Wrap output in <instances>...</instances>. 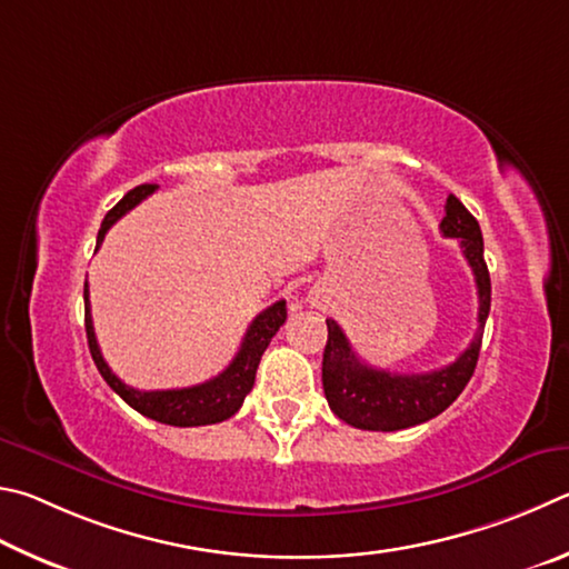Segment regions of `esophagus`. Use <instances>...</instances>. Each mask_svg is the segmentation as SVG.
<instances>
[{"label": "esophagus", "instance_id": "obj_1", "mask_svg": "<svg viewBox=\"0 0 569 569\" xmlns=\"http://www.w3.org/2000/svg\"><path fill=\"white\" fill-rule=\"evenodd\" d=\"M310 300H312V305H315V307H322V305L327 302V292H325V287H312Z\"/></svg>", "mask_w": 569, "mask_h": 569}]
</instances>
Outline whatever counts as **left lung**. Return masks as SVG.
<instances>
[{
	"label": "left lung",
	"instance_id": "left-lung-1",
	"mask_svg": "<svg viewBox=\"0 0 569 569\" xmlns=\"http://www.w3.org/2000/svg\"><path fill=\"white\" fill-rule=\"evenodd\" d=\"M442 234L460 239L462 254L472 267L480 312L477 332L467 350L452 365L422 375H395L365 365L335 320H327L322 357V387L330 410L357 430L395 432L422 425L450 407L470 382L480 357L482 332L490 315V272L485 264V242L477 219L455 194L447 197Z\"/></svg>",
	"mask_w": 569,
	"mask_h": 569
}]
</instances>
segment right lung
<instances>
[{
    "mask_svg": "<svg viewBox=\"0 0 569 569\" xmlns=\"http://www.w3.org/2000/svg\"><path fill=\"white\" fill-rule=\"evenodd\" d=\"M157 189V184H139L119 199V202L109 209L102 227L97 234V249L104 242L107 229L112 227L117 219H122L129 209H134L144 197H149ZM287 320V305L284 300L267 307L264 312H259L252 325L247 327V335L242 340V347L234 355V360L229 362L224 372H219L212 380L194 387H182V390H134V387L124 385L119 377L109 370L102 352H99L94 325H92V310H89V287L84 282V327H87V342L92 360L97 365L99 375L104 377V382L122 397V400L137 410L139 415L157 420L162 425L172 427H202V425H217L222 420H229L239 407H242L244 397L249 395L254 385V375L259 360L267 350V345L272 342L279 327Z\"/></svg>",
    "mask_w": 569,
    "mask_h": 569,
    "instance_id": "add662e5",
    "label": "right lung"
}]
</instances>
